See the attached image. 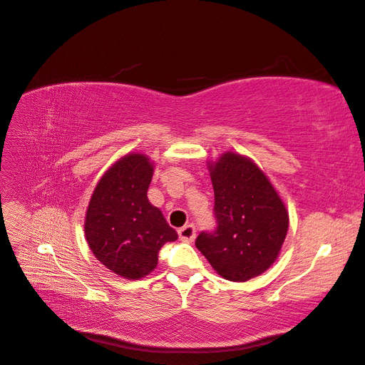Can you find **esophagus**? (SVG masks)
<instances>
[{"mask_svg": "<svg viewBox=\"0 0 365 365\" xmlns=\"http://www.w3.org/2000/svg\"><path fill=\"white\" fill-rule=\"evenodd\" d=\"M178 235L182 242H193V239L196 237V228L192 224H187L178 230Z\"/></svg>", "mask_w": 365, "mask_h": 365, "instance_id": "esophagus-1", "label": "esophagus"}]
</instances>
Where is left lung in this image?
Masks as SVG:
<instances>
[{"mask_svg": "<svg viewBox=\"0 0 365 365\" xmlns=\"http://www.w3.org/2000/svg\"><path fill=\"white\" fill-rule=\"evenodd\" d=\"M208 169L217 227L202 231L195 245L220 277L247 282L277 259L289 227L288 210L250 158L225 152Z\"/></svg>", "mask_w": 365, "mask_h": 365, "instance_id": "left-lung-1", "label": "left lung"}]
</instances>
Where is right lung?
Returning <instances> with one entry per match:
<instances>
[{"mask_svg": "<svg viewBox=\"0 0 365 365\" xmlns=\"http://www.w3.org/2000/svg\"><path fill=\"white\" fill-rule=\"evenodd\" d=\"M152 175L146 155L128 153L105 172L86 210L85 237L96 259L128 280L155 269L161 247L178 239L148 200Z\"/></svg>", "mask_w": 365, "mask_h": 365, "instance_id": "1", "label": "right lung"}]
</instances>
